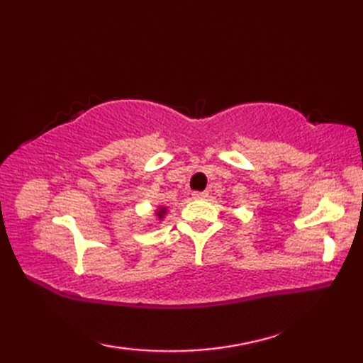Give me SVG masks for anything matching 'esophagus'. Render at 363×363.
I'll list each match as a JSON object with an SVG mask.
<instances>
[{
  "instance_id": "esophagus-1",
  "label": "esophagus",
  "mask_w": 363,
  "mask_h": 363,
  "mask_svg": "<svg viewBox=\"0 0 363 363\" xmlns=\"http://www.w3.org/2000/svg\"><path fill=\"white\" fill-rule=\"evenodd\" d=\"M207 191H194V194H191V196H194L195 199H204V198H207Z\"/></svg>"
}]
</instances>
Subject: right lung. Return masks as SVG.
<instances>
[{
    "label": "right lung",
    "instance_id": "obj_1",
    "mask_svg": "<svg viewBox=\"0 0 363 363\" xmlns=\"http://www.w3.org/2000/svg\"><path fill=\"white\" fill-rule=\"evenodd\" d=\"M165 215H167V207H159V209L156 211V217L159 220H164Z\"/></svg>",
    "mask_w": 363,
    "mask_h": 363
}]
</instances>
